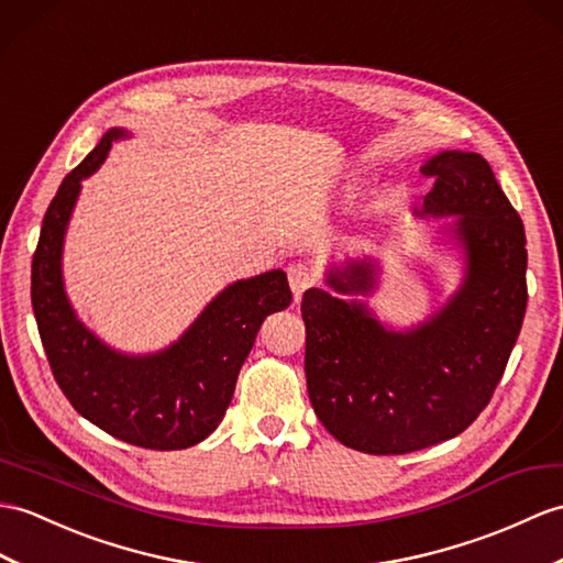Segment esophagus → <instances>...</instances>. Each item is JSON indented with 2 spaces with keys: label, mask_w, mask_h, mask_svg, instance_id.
Masks as SVG:
<instances>
[{
  "label": "esophagus",
  "mask_w": 563,
  "mask_h": 563,
  "mask_svg": "<svg viewBox=\"0 0 563 563\" xmlns=\"http://www.w3.org/2000/svg\"><path fill=\"white\" fill-rule=\"evenodd\" d=\"M287 278H290L295 299L302 297L309 287L317 283V276H313V271L307 264H292L290 268H287Z\"/></svg>",
  "instance_id": "esophagus-1"
}]
</instances>
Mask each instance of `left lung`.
<instances>
[{
    "mask_svg": "<svg viewBox=\"0 0 563 563\" xmlns=\"http://www.w3.org/2000/svg\"><path fill=\"white\" fill-rule=\"evenodd\" d=\"M427 216H459L463 287L415 331H386L369 309L311 287L302 297L305 372L313 412L345 446L398 455L459 437L487 408L518 341L528 305L526 230L479 153L443 151ZM338 292H369L374 266L329 273Z\"/></svg>",
    "mask_w": 563,
    "mask_h": 563,
    "instance_id": "left-lung-1",
    "label": "left lung"
}]
</instances>
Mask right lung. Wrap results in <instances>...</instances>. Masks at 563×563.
Returning a JSON list of instances; mask_svg holds the SVG:
<instances>
[{"label": "right lung", "mask_w": 563, "mask_h": 563, "mask_svg": "<svg viewBox=\"0 0 563 563\" xmlns=\"http://www.w3.org/2000/svg\"><path fill=\"white\" fill-rule=\"evenodd\" d=\"M110 129L64 177L43 218L31 266V302L49 369L78 415L114 439L153 451L189 449L220 424L261 323L292 302L283 271L225 287L179 343L129 357L104 347L74 317L62 285V242L81 179L108 158Z\"/></svg>", "instance_id": "add662e5"}]
</instances>
